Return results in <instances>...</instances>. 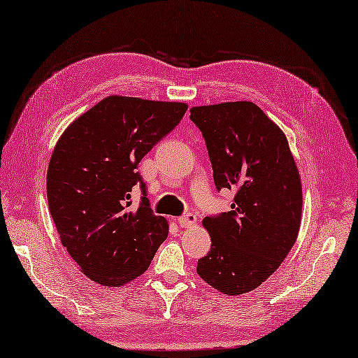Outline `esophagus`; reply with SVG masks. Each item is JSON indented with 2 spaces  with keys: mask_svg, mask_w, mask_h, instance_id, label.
<instances>
[{
  "mask_svg": "<svg viewBox=\"0 0 358 358\" xmlns=\"http://www.w3.org/2000/svg\"><path fill=\"white\" fill-rule=\"evenodd\" d=\"M178 223H179L180 228H193V226L197 223V217H196L194 214L188 213V214H185V215L179 217Z\"/></svg>",
  "mask_w": 358,
  "mask_h": 358,
  "instance_id": "esophagus-1",
  "label": "esophagus"
}]
</instances>
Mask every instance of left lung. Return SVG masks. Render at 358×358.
Masks as SVG:
<instances>
[{"instance_id":"left-lung-1","label":"left lung","mask_w":358,"mask_h":358,"mask_svg":"<svg viewBox=\"0 0 358 358\" xmlns=\"http://www.w3.org/2000/svg\"><path fill=\"white\" fill-rule=\"evenodd\" d=\"M202 132L217 189L235 191L231 211L205 217L211 250L197 275L228 296L252 292L289 255L301 228L302 184L287 136L252 101L189 109Z\"/></svg>"}]
</instances>
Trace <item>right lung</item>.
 Masks as SVG:
<instances>
[{
    "label": "right lung",
    "instance_id": "add662e5",
    "mask_svg": "<svg viewBox=\"0 0 358 358\" xmlns=\"http://www.w3.org/2000/svg\"><path fill=\"white\" fill-rule=\"evenodd\" d=\"M188 104L109 95L60 135L48 164V208L60 241L90 280L132 282L149 268L169 235L155 215L136 167L185 115ZM139 183L140 206L129 208Z\"/></svg>",
    "mask_w": 358,
    "mask_h": 358
}]
</instances>
